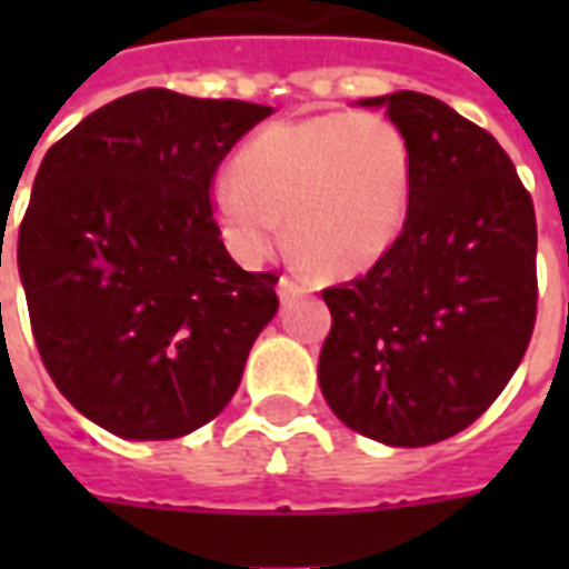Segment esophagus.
I'll list each match as a JSON object with an SVG mask.
<instances>
[{"label":"esophagus","instance_id":"esophagus-1","mask_svg":"<svg viewBox=\"0 0 569 569\" xmlns=\"http://www.w3.org/2000/svg\"><path fill=\"white\" fill-rule=\"evenodd\" d=\"M277 292H280V298H292L296 292H305V283L298 277H292V273H283L280 283H277Z\"/></svg>","mask_w":569,"mask_h":569}]
</instances>
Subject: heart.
<instances>
[{
    "mask_svg": "<svg viewBox=\"0 0 569 569\" xmlns=\"http://www.w3.org/2000/svg\"><path fill=\"white\" fill-rule=\"evenodd\" d=\"M234 182L212 188L222 240L261 261L283 240L317 273L345 277L381 259L402 231L415 158L390 118L369 112L277 121L237 151Z\"/></svg>",
    "mask_w": 569,
    "mask_h": 569,
    "instance_id": "1",
    "label": "heart"
}]
</instances>
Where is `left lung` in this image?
<instances>
[{"label": "left lung", "mask_w": 569, "mask_h": 569, "mask_svg": "<svg viewBox=\"0 0 569 569\" xmlns=\"http://www.w3.org/2000/svg\"><path fill=\"white\" fill-rule=\"evenodd\" d=\"M415 158L411 203L369 273L322 289L320 387L347 427L393 448L451 439L521 366L537 322V216L488 130L415 91L375 97Z\"/></svg>", "instance_id": "left-lung-1"}]
</instances>
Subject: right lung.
Masks as SVG:
<instances>
[{
  "label": "right lung",
  "instance_id": "add662e5",
  "mask_svg": "<svg viewBox=\"0 0 569 569\" xmlns=\"http://www.w3.org/2000/svg\"><path fill=\"white\" fill-rule=\"evenodd\" d=\"M271 106L167 88L118 97L57 140L18 237L30 326L57 390L121 439H179L240 387L280 298L224 249L210 188Z\"/></svg>",
  "mask_w": 569,
  "mask_h": 569
}]
</instances>
